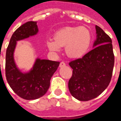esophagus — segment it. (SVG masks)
<instances>
[{"instance_id":"obj_1","label":"esophagus","mask_w":121,"mask_h":121,"mask_svg":"<svg viewBox=\"0 0 121 121\" xmlns=\"http://www.w3.org/2000/svg\"><path fill=\"white\" fill-rule=\"evenodd\" d=\"M66 64L64 61H61L60 63V67H65Z\"/></svg>"}]
</instances>
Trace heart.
Segmentation results:
<instances>
[{
    "label": "heart",
    "instance_id": "1",
    "mask_svg": "<svg viewBox=\"0 0 121 121\" xmlns=\"http://www.w3.org/2000/svg\"><path fill=\"white\" fill-rule=\"evenodd\" d=\"M92 35L85 27H66L59 30L54 35V39L49 38L47 46L52 52H59L61 47H65L68 56L79 58L88 51L91 44Z\"/></svg>",
    "mask_w": 121,
    "mask_h": 121
}]
</instances>
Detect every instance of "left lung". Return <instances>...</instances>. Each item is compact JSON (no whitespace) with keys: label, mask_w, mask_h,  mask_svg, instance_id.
Segmentation results:
<instances>
[{"label":"left lung","mask_w":121,"mask_h":121,"mask_svg":"<svg viewBox=\"0 0 121 121\" xmlns=\"http://www.w3.org/2000/svg\"><path fill=\"white\" fill-rule=\"evenodd\" d=\"M96 40L94 49L83 58L69 63L73 69L69 81L71 95L81 101L97 97L108 87L111 81L114 54L110 37L95 26Z\"/></svg>","instance_id":"left-lung-1"}]
</instances>
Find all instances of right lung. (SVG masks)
I'll return each mask as SVG.
<instances>
[{
  "mask_svg": "<svg viewBox=\"0 0 121 121\" xmlns=\"http://www.w3.org/2000/svg\"><path fill=\"white\" fill-rule=\"evenodd\" d=\"M38 32L37 22L25 23L14 32L6 50V79L12 90L26 100L38 99L46 94L51 78L60 65L59 61L37 58L29 72H22L17 67L14 59L17 42L36 35Z\"/></svg>",
  "mask_w": 121,
  "mask_h": 121,
  "instance_id": "add662e5",
  "label": "right lung"
}]
</instances>
